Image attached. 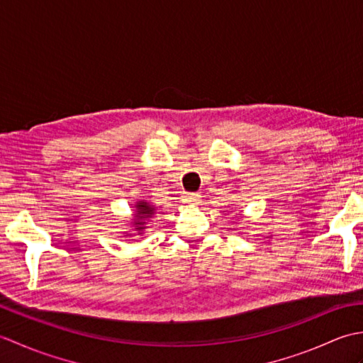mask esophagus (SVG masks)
<instances>
[{
    "instance_id": "34e87169",
    "label": "esophagus",
    "mask_w": 363,
    "mask_h": 363,
    "mask_svg": "<svg viewBox=\"0 0 363 363\" xmlns=\"http://www.w3.org/2000/svg\"><path fill=\"white\" fill-rule=\"evenodd\" d=\"M184 203L199 204V203H201V195H199V194H187L186 196H184Z\"/></svg>"
}]
</instances>
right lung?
<instances>
[{"label":"right lung","mask_w":363,"mask_h":363,"mask_svg":"<svg viewBox=\"0 0 363 363\" xmlns=\"http://www.w3.org/2000/svg\"><path fill=\"white\" fill-rule=\"evenodd\" d=\"M154 213V207H151L148 203H137V221L134 223L137 230L145 229V221L146 218H151Z\"/></svg>","instance_id":"1"}]
</instances>
